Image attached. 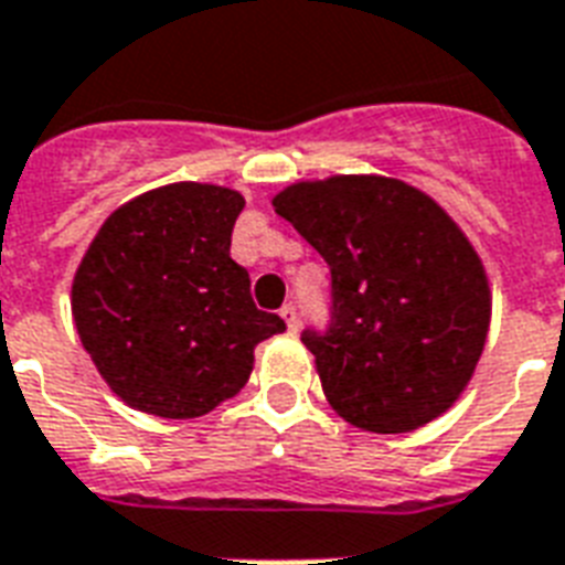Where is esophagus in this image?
Masks as SVG:
<instances>
[{
  "mask_svg": "<svg viewBox=\"0 0 565 565\" xmlns=\"http://www.w3.org/2000/svg\"><path fill=\"white\" fill-rule=\"evenodd\" d=\"M281 320L287 322V331L299 329V317H296V308H292V305H284V308H281Z\"/></svg>",
  "mask_w": 565,
  "mask_h": 565,
  "instance_id": "1",
  "label": "esophagus"
}]
</instances>
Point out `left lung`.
I'll return each mask as SVG.
<instances>
[{"label": "left lung", "instance_id": "8db88e82", "mask_svg": "<svg viewBox=\"0 0 565 565\" xmlns=\"http://www.w3.org/2000/svg\"><path fill=\"white\" fill-rule=\"evenodd\" d=\"M331 269V322L305 331L329 406L397 436L454 406L483 355L492 290L462 227L379 174L301 180L273 198Z\"/></svg>", "mask_w": 565, "mask_h": 565}]
</instances>
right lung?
Segmentation results:
<instances>
[{"instance_id": "right-lung-1", "label": "right lung", "mask_w": 565, "mask_h": 565, "mask_svg": "<svg viewBox=\"0 0 565 565\" xmlns=\"http://www.w3.org/2000/svg\"><path fill=\"white\" fill-rule=\"evenodd\" d=\"M245 198L168 183L103 222L73 275L71 311L106 385L145 415L189 420L248 382L254 347L281 334L231 257Z\"/></svg>"}]
</instances>
